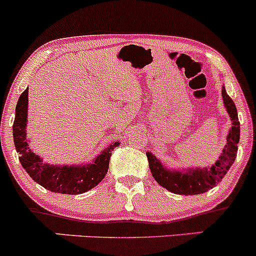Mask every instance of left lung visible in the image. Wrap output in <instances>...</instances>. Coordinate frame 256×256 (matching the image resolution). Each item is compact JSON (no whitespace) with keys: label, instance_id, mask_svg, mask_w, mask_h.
<instances>
[{"label":"left lung","instance_id":"left-lung-1","mask_svg":"<svg viewBox=\"0 0 256 256\" xmlns=\"http://www.w3.org/2000/svg\"><path fill=\"white\" fill-rule=\"evenodd\" d=\"M222 97L226 112L233 123L226 136V146L223 149L220 159L210 168H187L186 171H178L172 168L168 170L162 166L160 160H158L152 152H148L146 156L149 162V168L152 174V178L160 186L165 187L172 194H185V196L200 194L217 186L228 172L236 158L239 138H240V123L238 120L236 104L233 100L228 96L224 88H222Z\"/></svg>","mask_w":256,"mask_h":256}]
</instances>
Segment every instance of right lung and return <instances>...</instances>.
Returning <instances> with one entry per match:
<instances>
[{
  "label": "right lung",
  "mask_w": 256,
  "mask_h": 256,
  "mask_svg": "<svg viewBox=\"0 0 256 256\" xmlns=\"http://www.w3.org/2000/svg\"><path fill=\"white\" fill-rule=\"evenodd\" d=\"M27 112H28V88L23 91L16 106V117L13 122V140L17 152H20V162L28 175L52 192L66 194H84L98 185L108 171L110 158L112 150L120 146L118 142L110 144L101 152L91 164L78 166H59L49 165L34 154L30 149L27 140Z\"/></svg>",
  "instance_id": "1"
}]
</instances>
